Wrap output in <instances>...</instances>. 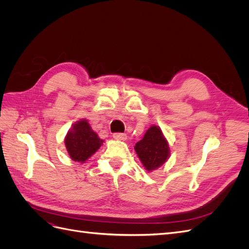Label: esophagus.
<instances>
[{
	"label": "esophagus",
	"mask_w": 249,
	"mask_h": 249,
	"mask_svg": "<svg viewBox=\"0 0 249 249\" xmlns=\"http://www.w3.org/2000/svg\"><path fill=\"white\" fill-rule=\"evenodd\" d=\"M113 138L116 140H126V135L123 134V133H115L113 134Z\"/></svg>",
	"instance_id": "1"
}]
</instances>
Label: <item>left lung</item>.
I'll use <instances>...</instances> for the list:
<instances>
[{"mask_svg": "<svg viewBox=\"0 0 249 249\" xmlns=\"http://www.w3.org/2000/svg\"><path fill=\"white\" fill-rule=\"evenodd\" d=\"M135 152L147 171H153L167 161L170 155L169 145L161 129L152 125L135 145Z\"/></svg>", "mask_w": 249, "mask_h": 249, "instance_id": "left-lung-1", "label": "left lung"}]
</instances>
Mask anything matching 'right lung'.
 <instances>
[{
	"instance_id": "right-lung-1",
	"label": "right lung",
	"mask_w": 249,
	"mask_h": 249,
	"mask_svg": "<svg viewBox=\"0 0 249 249\" xmlns=\"http://www.w3.org/2000/svg\"><path fill=\"white\" fill-rule=\"evenodd\" d=\"M64 142L71 160L84 163L102 146L104 140L91 129L87 119H81L67 132Z\"/></svg>"
}]
</instances>
